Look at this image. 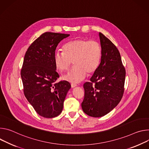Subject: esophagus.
<instances>
[{
    "label": "esophagus",
    "instance_id": "34e87169",
    "mask_svg": "<svg viewBox=\"0 0 149 149\" xmlns=\"http://www.w3.org/2000/svg\"><path fill=\"white\" fill-rule=\"evenodd\" d=\"M77 86V85H76V84H71V87H72V88H75V87H76Z\"/></svg>",
    "mask_w": 149,
    "mask_h": 149
}]
</instances>
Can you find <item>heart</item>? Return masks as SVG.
I'll return each instance as SVG.
<instances>
[{
	"label": "heart",
	"instance_id": "obj_1",
	"mask_svg": "<svg viewBox=\"0 0 149 149\" xmlns=\"http://www.w3.org/2000/svg\"><path fill=\"white\" fill-rule=\"evenodd\" d=\"M63 52L54 53L53 60L56 68L60 72L68 70L72 61L74 67L63 79L73 84L83 80L88 73L96 72L100 65L101 57V47L97 42L85 38H77L65 43Z\"/></svg>",
	"mask_w": 149,
	"mask_h": 149
}]
</instances>
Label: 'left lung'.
<instances>
[{
  "label": "left lung",
  "instance_id": "8db88e82",
  "mask_svg": "<svg viewBox=\"0 0 149 149\" xmlns=\"http://www.w3.org/2000/svg\"><path fill=\"white\" fill-rule=\"evenodd\" d=\"M101 47L100 65L90 82L84 85V112L92 117H101L116 107L124 93L125 70L118 49L108 38L99 32Z\"/></svg>",
  "mask_w": 149,
  "mask_h": 149
}]
</instances>
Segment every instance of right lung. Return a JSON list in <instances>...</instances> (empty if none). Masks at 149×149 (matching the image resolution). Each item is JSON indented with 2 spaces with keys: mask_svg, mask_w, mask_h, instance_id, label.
Here are the masks:
<instances>
[{
  "mask_svg": "<svg viewBox=\"0 0 149 149\" xmlns=\"http://www.w3.org/2000/svg\"><path fill=\"white\" fill-rule=\"evenodd\" d=\"M69 34L47 32L32 43L25 53L21 76L24 95L35 111L44 118L57 117L70 84L56 82L59 74L53 57L58 43Z\"/></svg>",
  "mask_w": 149,
  "mask_h": 149,
  "instance_id": "right-lung-1",
  "label": "right lung"
}]
</instances>
